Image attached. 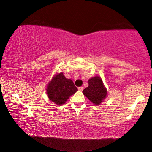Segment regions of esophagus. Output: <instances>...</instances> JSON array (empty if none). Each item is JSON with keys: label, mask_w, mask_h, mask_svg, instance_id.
Masks as SVG:
<instances>
[{"label": "esophagus", "mask_w": 152, "mask_h": 152, "mask_svg": "<svg viewBox=\"0 0 152 152\" xmlns=\"http://www.w3.org/2000/svg\"><path fill=\"white\" fill-rule=\"evenodd\" d=\"M78 91H83V89H84V88H83V87H82V86H80V87H78Z\"/></svg>", "instance_id": "esophagus-1"}]
</instances>
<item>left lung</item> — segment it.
<instances>
[{
    "label": "left lung",
    "instance_id": "1",
    "mask_svg": "<svg viewBox=\"0 0 152 152\" xmlns=\"http://www.w3.org/2000/svg\"><path fill=\"white\" fill-rule=\"evenodd\" d=\"M88 86L82 92L92 103L100 104L107 96V89L100 77H94L88 81Z\"/></svg>",
    "mask_w": 152,
    "mask_h": 152
}]
</instances>
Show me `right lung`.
<instances>
[{
    "label": "right lung",
    "instance_id": "obj_1",
    "mask_svg": "<svg viewBox=\"0 0 152 152\" xmlns=\"http://www.w3.org/2000/svg\"><path fill=\"white\" fill-rule=\"evenodd\" d=\"M78 91L70 79H67L63 73L56 75L49 83L47 94L49 99L56 104L61 105L68 101L69 97Z\"/></svg>",
    "mask_w": 152,
    "mask_h": 152
}]
</instances>
